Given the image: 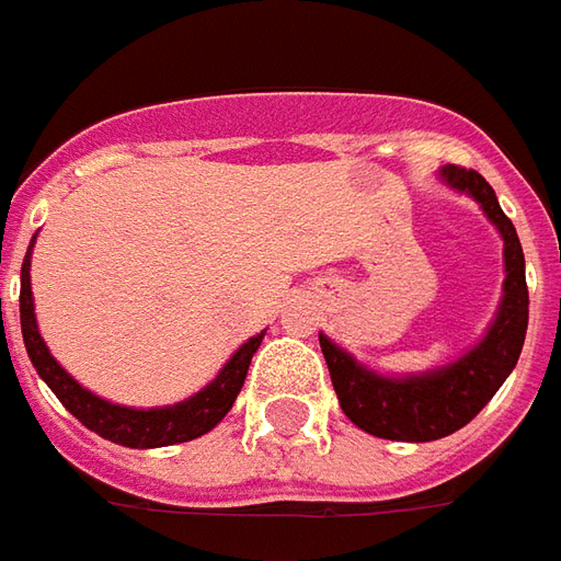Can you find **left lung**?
Segmentation results:
<instances>
[{
  "label": "left lung",
  "instance_id": "obj_1",
  "mask_svg": "<svg viewBox=\"0 0 561 561\" xmlns=\"http://www.w3.org/2000/svg\"><path fill=\"white\" fill-rule=\"evenodd\" d=\"M440 174L450 186L478 198L486 217L499 226L504 238V272H507L504 299L495 323L474 351H468L459 363L447 368L404 377V380H389L368 371L353 363V356L335 347L329 337L320 335V347L341 411L351 416L353 426L377 438L438 440L459 432L486 408V401L499 392L504 377L514 371L526 341V256L519 248L514 224L507 220V214L495 198V190L483 181V174L462 165H447Z\"/></svg>",
  "mask_w": 561,
  "mask_h": 561
}]
</instances>
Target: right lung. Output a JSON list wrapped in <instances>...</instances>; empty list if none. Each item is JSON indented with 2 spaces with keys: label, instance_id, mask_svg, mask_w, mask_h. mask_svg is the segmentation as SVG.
Returning a JSON list of instances; mask_svg holds the SVG:
<instances>
[{
  "label": "right lung",
  "instance_id": "1",
  "mask_svg": "<svg viewBox=\"0 0 561 561\" xmlns=\"http://www.w3.org/2000/svg\"><path fill=\"white\" fill-rule=\"evenodd\" d=\"M35 241V238H33ZM33 250V244H30ZM30 250L20 268V329H23V344L33 359L35 371L54 389V396L62 401V408L71 416H78L90 432H96L105 440L135 447V450H150V447H169V444H184L198 435H205L217 426L229 408L236 404L238 392L244 387L250 359L260 351L262 335L250 337L248 344L226 363L220 375L214 377V383L196 392L193 399L181 401L174 408H157V411H135V408H121L111 401L99 399L93 392H87L81 383H75L59 363L50 356L45 341L38 335L33 311V287H30Z\"/></svg>",
  "mask_w": 561,
  "mask_h": 561
}]
</instances>
